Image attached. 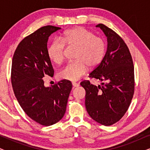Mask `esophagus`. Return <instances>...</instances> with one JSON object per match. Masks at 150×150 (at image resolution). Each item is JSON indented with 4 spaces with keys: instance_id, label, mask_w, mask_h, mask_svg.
I'll use <instances>...</instances> for the list:
<instances>
[{
    "instance_id": "34e87169",
    "label": "esophagus",
    "mask_w": 150,
    "mask_h": 150,
    "mask_svg": "<svg viewBox=\"0 0 150 150\" xmlns=\"http://www.w3.org/2000/svg\"><path fill=\"white\" fill-rule=\"evenodd\" d=\"M72 85L74 87H78L79 86V84H78L76 83H72Z\"/></svg>"
}]
</instances>
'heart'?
I'll use <instances>...</instances> for the list:
<instances>
[{
  "label": "heart",
  "instance_id": "1",
  "mask_svg": "<svg viewBox=\"0 0 150 150\" xmlns=\"http://www.w3.org/2000/svg\"><path fill=\"white\" fill-rule=\"evenodd\" d=\"M76 48L74 59L59 71L61 79L70 81L81 79L89 67L98 65L104 58L106 43L103 39L95 36L91 30L83 27H75L63 33L60 40H55L48 48L49 58L57 64L62 63L65 57V47Z\"/></svg>",
  "mask_w": 150,
  "mask_h": 150
}]
</instances>
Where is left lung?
<instances>
[{"label": "left lung", "instance_id": "obj_1", "mask_svg": "<svg viewBox=\"0 0 150 150\" xmlns=\"http://www.w3.org/2000/svg\"><path fill=\"white\" fill-rule=\"evenodd\" d=\"M107 39L103 59L89 74L102 83L96 86L89 81L81 85L85 89V106L89 116L104 126L118 122L128 110L134 89L132 57L124 40L107 26L96 25Z\"/></svg>", "mask_w": 150, "mask_h": 150}]
</instances>
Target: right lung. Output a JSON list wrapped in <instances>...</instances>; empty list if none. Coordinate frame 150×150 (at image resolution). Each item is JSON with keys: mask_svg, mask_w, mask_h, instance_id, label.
I'll list each match as a JSON object with an SVG mask.
<instances>
[{"mask_svg": "<svg viewBox=\"0 0 150 150\" xmlns=\"http://www.w3.org/2000/svg\"><path fill=\"white\" fill-rule=\"evenodd\" d=\"M60 28L50 25L39 28L21 41L12 60L11 84L18 103L30 119L46 126L64 116L72 87L67 80L46 87L43 80L45 75H54L47 43Z\"/></svg>", "mask_w": 150, "mask_h": 150, "instance_id": "1", "label": "right lung"}]
</instances>
